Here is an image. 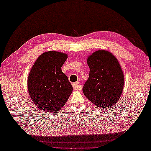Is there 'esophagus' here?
<instances>
[{
    "label": "esophagus",
    "instance_id": "1",
    "mask_svg": "<svg viewBox=\"0 0 151 151\" xmlns=\"http://www.w3.org/2000/svg\"><path fill=\"white\" fill-rule=\"evenodd\" d=\"M73 88L76 89V90H80L81 89V86L79 84V82H75L73 84Z\"/></svg>",
    "mask_w": 151,
    "mask_h": 151
}]
</instances>
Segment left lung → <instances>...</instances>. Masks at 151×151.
Listing matches in <instances>:
<instances>
[{
	"label": "left lung",
	"instance_id": "obj_1",
	"mask_svg": "<svg viewBox=\"0 0 151 151\" xmlns=\"http://www.w3.org/2000/svg\"><path fill=\"white\" fill-rule=\"evenodd\" d=\"M89 76L83 86L84 94L99 108H109L119 99L124 75L119 62L106 50H97L87 60Z\"/></svg>",
	"mask_w": 151,
	"mask_h": 151
}]
</instances>
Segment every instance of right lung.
Masks as SVG:
<instances>
[{"instance_id":"obj_1","label":"right lung","mask_w":151,"mask_h":151,"mask_svg":"<svg viewBox=\"0 0 151 151\" xmlns=\"http://www.w3.org/2000/svg\"><path fill=\"white\" fill-rule=\"evenodd\" d=\"M67 55L44 52L37 59L28 78V89L34 103L46 112L58 111L68 100L73 87L62 67Z\"/></svg>"}]
</instances>
